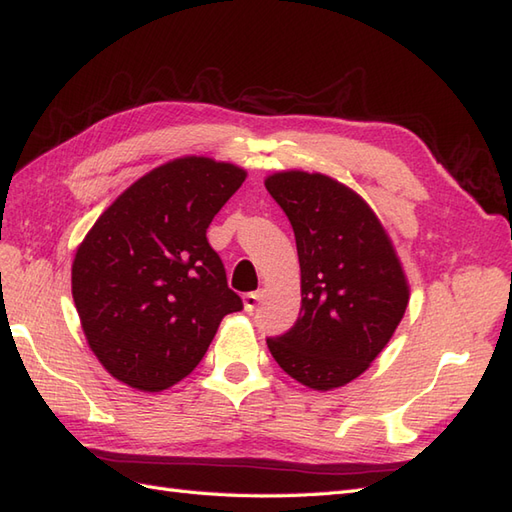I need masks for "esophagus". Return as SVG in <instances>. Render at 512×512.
Masks as SVG:
<instances>
[{
    "label": "esophagus",
    "instance_id": "obj_1",
    "mask_svg": "<svg viewBox=\"0 0 512 512\" xmlns=\"http://www.w3.org/2000/svg\"><path fill=\"white\" fill-rule=\"evenodd\" d=\"M259 299H261L259 292H248V294H244V310H246V312H255V307H257V303H259Z\"/></svg>",
    "mask_w": 512,
    "mask_h": 512
}]
</instances>
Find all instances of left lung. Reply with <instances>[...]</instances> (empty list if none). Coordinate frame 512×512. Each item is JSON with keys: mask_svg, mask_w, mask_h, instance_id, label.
<instances>
[{"mask_svg": "<svg viewBox=\"0 0 512 512\" xmlns=\"http://www.w3.org/2000/svg\"><path fill=\"white\" fill-rule=\"evenodd\" d=\"M268 194L288 216L301 264V312L266 338L285 373L316 390L349 384L388 344L408 305L399 259L366 202L323 174L279 172Z\"/></svg>", "mask_w": 512, "mask_h": 512, "instance_id": "1", "label": "left lung"}]
</instances>
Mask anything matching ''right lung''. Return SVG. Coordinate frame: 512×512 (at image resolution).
<instances>
[{
    "mask_svg": "<svg viewBox=\"0 0 512 512\" xmlns=\"http://www.w3.org/2000/svg\"><path fill=\"white\" fill-rule=\"evenodd\" d=\"M246 172L187 157L152 170L80 244L71 294L91 351L120 382L159 392L194 371L220 320L242 310L207 240Z\"/></svg>",
    "mask_w": 512,
    "mask_h": 512,
    "instance_id": "right-lung-1",
    "label": "right lung"
}]
</instances>
